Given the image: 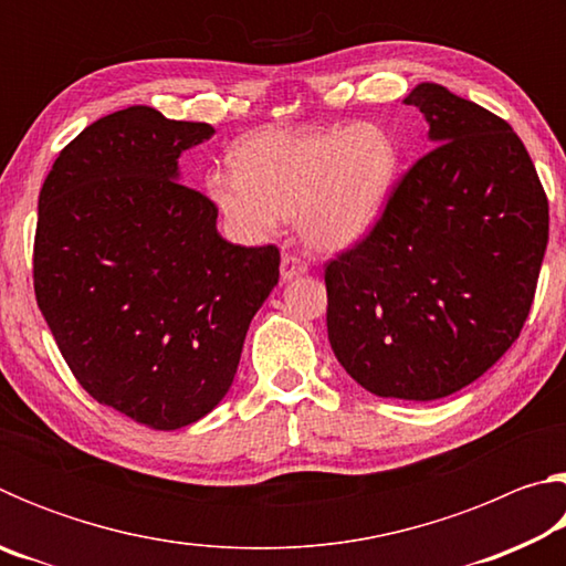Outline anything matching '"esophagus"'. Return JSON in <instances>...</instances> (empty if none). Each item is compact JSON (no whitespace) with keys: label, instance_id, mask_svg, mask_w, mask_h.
Here are the masks:
<instances>
[{"label":"esophagus","instance_id":"obj_1","mask_svg":"<svg viewBox=\"0 0 566 566\" xmlns=\"http://www.w3.org/2000/svg\"><path fill=\"white\" fill-rule=\"evenodd\" d=\"M306 272L304 260H300L296 254H282V280L290 282L294 276H300Z\"/></svg>","mask_w":566,"mask_h":566}]
</instances>
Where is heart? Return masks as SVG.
Segmentation results:
<instances>
[{"instance_id":"obj_1","label":"heart","mask_w":566,"mask_h":566,"mask_svg":"<svg viewBox=\"0 0 566 566\" xmlns=\"http://www.w3.org/2000/svg\"><path fill=\"white\" fill-rule=\"evenodd\" d=\"M397 175V145L379 124L347 129H262L234 149V169L207 177L229 232L272 237L284 217L317 252H337L369 232Z\"/></svg>"}]
</instances>
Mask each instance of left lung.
<instances>
[{
    "instance_id": "left-lung-1",
    "label": "left lung",
    "mask_w": 566,
    "mask_h": 566,
    "mask_svg": "<svg viewBox=\"0 0 566 566\" xmlns=\"http://www.w3.org/2000/svg\"><path fill=\"white\" fill-rule=\"evenodd\" d=\"M405 104L432 149L391 187L375 227L324 266L327 334L377 397L429 401L484 375L530 317L549 202L502 117L439 84Z\"/></svg>"
}]
</instances>
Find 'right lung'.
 <instances>
[{
    "label": "right lung",
    "mask_w": 566,
    "mask_h": 566,
    "mask_svg": "<svg viewBox=\"0 0 566 566\" xmlns=\"http://www.w3.org/2000/svg\"><path fill=\"white\" fill-rule=\"evenodd\" d=\"M205 122L127 107L66 145L40 191L34 294L74 379L151 429L209 415L232 387L280 249L239 247L179 181Z\"/></svg>",
    "instance_id": "add662e5"
}]
</instances>
